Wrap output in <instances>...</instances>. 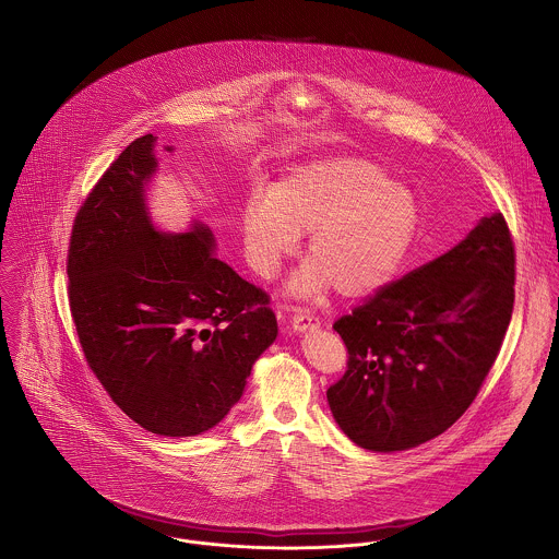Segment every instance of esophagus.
<instances>
[{"mask_svg": "<svg viewBox=\"0 0 559 559\" xmlns=\"http://www.w3.org/2000/svg\"><path fill=\"white\" fill-rule=\"evenodd\" d=\"M290 324H293V329L297 331V333H306V331H312V329H317L320 326V320L314 317V314H310L308 310H295V314H293V319H290Z\"/></svg>", "mask_w": 559, "mask_h": 559, "instance_id": "obj_1", "label": "esophagus"}]
</instances>
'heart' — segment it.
Returning <instances> with one entry per match:
<instances>
[{
    "label": "heart",
    "instance_id": "heart-1",
    "mask_svg": "<svg viewBox=\"0 0 559 559\" xmlns=\"http://www.w3.org/2000/svg\"><path fill=\"white\" fill-rule=\"evenodd\" d=\"M419 228L415 195L390 174L353 157L295 167L253 193L240 213L249 266L273 277L310 233L312 255L290 282L297 295H319L331 284L342 297H364L399 273Z\"/></svg>",
    "mask_w": 559,
    "mask_h": 559
}]
</instances>
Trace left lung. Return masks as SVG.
Listing matches in <instances>:
<instances>
[{
    "label": "left lung",
    "mask_w": 559,
    "mask_h": 559,
    "mask_svg": "<svg viewBox=\"0 0 559 559\" xmlns=\"http://www.w3.org/2000/svg\"><path fill=\"white\" fill-rule=\"evenodd\" d=\"M514 308V242L501 213L448 253L333 322L344 377L326 390L364 450L400 452L445 432L478 396Z\"/></svg>",
    "instance_id": "8db88e82"
}]
</instances>
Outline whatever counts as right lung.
<instances>
[{
    "mask_svg": "<svg viewBox=\"0 0 559 559\" xmlns=\"http://www.w3.org/2000/svg\"><path fill=\"white\" fill-rule=\"evenodd\" d=\"M153 133L131 142L81 204L69 304L90 370L135 424L163 437L217 426L277 337L269 295L215 255L213 233H159L146 185ZM167 151H171L167 146Z\"/></svg>",
    "mask_w": 559,
    "mask_h": 559,
    "instance_id": "obj_1",
    "label": "right lung"
}]
</instances>
